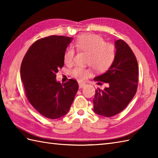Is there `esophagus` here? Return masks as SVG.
<instances>
[{
    "label": "esophagus",
    "instance_id": "34e87169",
    "mask_svg": "<svg viewBox=\"0 0 158 158\" xmlns=\"http://www.w3.org/2000/svg\"><path fill=\"white\" fill-rule=\"evenodd\" d=\"M85 85V83H80V82H79V88H82L83 86Z\"/></svg>",
    "mask_w": 158,
    "mask_h": 158
}]
</instances>
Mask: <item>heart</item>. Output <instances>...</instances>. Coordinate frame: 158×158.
<instances>
[{
    "label": "heart",
    "mask_w": 158,
    "mask_h": 158,
    "mask_svg": "<svg viewBox=\"0 0 158 158\" xmlns=\"http://www.w3.org/2000/svg\"><path fill=\"white\" fill-rule=\"evenodd\" d=\"M74 45L78 51L88 53L86 63L98 72L105 71L115 60V46L105 42L100 35L90 33L81 35L77 38ZM74 58V49L72 48H67L64 54V61L66 64H73ZM89 75L90 70L81 66H77L71 71V76L80 81H84Z\"/></svg>",
    "instance_id": "b5f03b06"
}]
</instances>
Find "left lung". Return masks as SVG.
I'll return each mask as SVG.
<instances>
[{
  "label": "left lung",
  "instance_id": "obj_1",
  "mask_svg": "<svg viewBox=\"0 0 158 158\" xmlns=\"http://www.w3.org/2000/svg\"><path fill=\"white\" fill-rule=\"evenodd\" d=\"M115 58L106 73L94 80L98 85L108 83L105 89H96L94 111L104 117L122 112L135 96L138 88L139 66L135 53L122 39L115 43Z\"/></svg>",
  "mask_w": 158,
  "mask_h": 158
}]
</instances>
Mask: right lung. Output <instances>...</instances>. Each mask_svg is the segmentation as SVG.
I'll use <instances>...</instances> for the list:
<instances>
[{
	"label": "right lung",
	"instance_id": "1",
	"mask_svg": "<svg viewBox=\"0 0 158 158\" xmlns=\"http://www.w3.org/2000/svg\"><path fill=\"white\" fill-rule=\"evenodd\" d=\"M72 40L56 35L40 39L30 47L22 60L20 75L26 98L47 118L58 119L66 115L78 91L76 80L60 83L56 79Z\"/></svg>",
	"mask_w": 158,
	"mask_h": 158
}]
</instances>
